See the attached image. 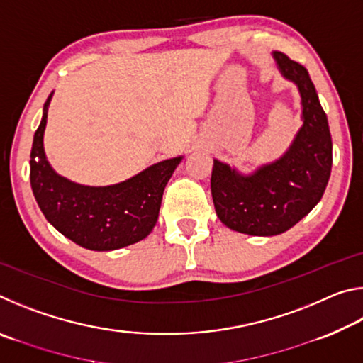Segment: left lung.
Instances as JSON below:
<instances>
[{"instance_id":"obj_1","label":"left lung","mask_w":363,"mask_h":363,"mask_svg":"<svg viewBox=\"0 0 363 363\" xmlns=\"http://www.w3.org/2000/svg\"><path fill=\"white\" fill-rule=\"evenodd\" d=\"M272 57L281 77L296 84L303 125L284 155L243 174L214 158L211 195L225 227L240 233L272 237L284 233L312 211L327 189L333 163L328 120L315 86L303 65L284 52Z\"/></svg>"}]
</instances>
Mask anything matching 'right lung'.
<instances>
[{"label":"right lung","mask_w":363,"mask_h":363,"mask_svg":"<svg viewBox=\"0 0 363 363\" xmlns=\"http://www.w3.org/2000/svg\"><path fill=\"white\" fill-rule=\"evenodd\" d=\"M52 94L43 107L30 153V184L40 210L49 224L86 250L113 251L140 242L155 227L163 190L184 157L153 163L112 186L67 179L49 164L43 145Z\"/></svg>","instance_id":"add662e5"}]
</instances>
